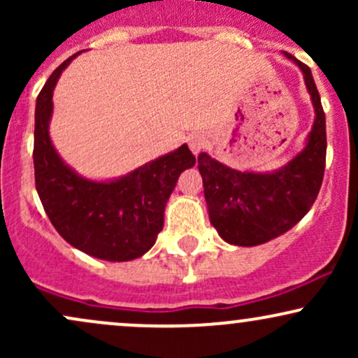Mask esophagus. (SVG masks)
Masks as SVG:
<instances>
[{
    "label": "esophagus",
    "mask_w": 358,
    "mask_h": 358,
    "mask_svg": "<svg viewBox=\"0 0 358 358\" xmlns=\"http://www.w3.org/2000/svg\"><path fill=\"white\" fill-rule=\"evenodd\" d=\"M188 146H190L193 155H199L200 151L205 148V138L202 136H192L190 141H188Z\"/></svg>",
    "instance_id": "esophagus-1"
}]
</instances>
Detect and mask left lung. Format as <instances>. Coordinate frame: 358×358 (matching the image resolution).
I'll use <instances>...</instances> for the list:
<instances>
[{
  "label": "left lung",
  "instance_id": "8db88e82",
  "mask_svg": "<svg viewBox=\"0 0 358 358\" xmlns=\"http://www.w3.org/2000/svg\"><path fill=\"white\" fill-rule=\"evenodd\" d=\"M282 53L301 71L315 109L305 148L273 171H241L208 153L199 156L210 224L222 239L234 245L252 248L289 231L315 203L323 182L327 127L322 99L310 67L291 53Z\"/></svg>",
  "mask_w": 358,
  "mask_h": 358
}]
</instances>
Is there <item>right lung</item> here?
Instances as JSON below:
<instances>
[{
    "label": "right lung",
    "mask_w": 358,
    "mask_h": 358,
    "mask_svg": "<svg viewBox=\"0 0 358 358\" xmlns=\"http://www.w3.org/2000/svg\"><path fill=\"white\" fill-rule=\"evenodd\" d=\"M82 52L59 65L36 97V192L52 225L69 244L104 261H133L155 245L163 229L168 199L178 176L195 165V156L182 145L109 180L85 178L69 166L50 138L52 97L62 72Z\"/></svg>",
    "instance_id": "1"
}]
</instances>
